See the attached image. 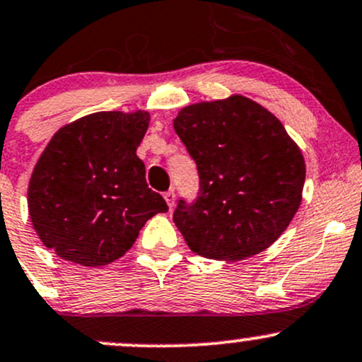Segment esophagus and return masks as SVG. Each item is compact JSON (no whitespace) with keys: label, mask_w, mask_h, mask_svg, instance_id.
Returning a JSON list of instances; mask_svg holds the SVG:
<instances>
[{"label":"esophagus","mask_w":362,"mask_h":362,"mask_svg":"<svg viewBox=\"0 0 362 362\" xmlns=\"http://www.w3.org/2000/svg\"><path fill=\"white\" fill-rule=\"evenodd\" d=\"M163 197H165V201H166V204H168V208L172 209L173 204H175V192H173V190H168V192H165V194H163Z\"/></svg>","instance_id":"esophagus-1"}]
</instances>
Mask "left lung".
Returning <instances> with one entry per match:
<instances>
[{
    "label": "left lung",
    "mask_w": 362,
    "mask_h": 362,
    "mask_svg": "<svg viewBox=\"0 0 362 362\" xmlns=\"http://www.w3.org/2000/svg\"><path fill=\"white\" fill-rule=\"evenodd\" d=\"M173 129L199 172V196L173 221L190 251L216 261L263 252L303 201V151L272 111L233 94L178 111Z\"/></svg>",
    "instance_id": "1"
}]
</instances>
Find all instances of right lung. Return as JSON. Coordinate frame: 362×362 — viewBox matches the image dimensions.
I'll list each match as a JSON object with an SVG mask.
<instances>
[{"label": "right lung", "instance_id": "obj_1", "mask_svg": "<svg viewBox=\"0 0 362 362\" xmlns=\"http://www.w3.org/2000/svg\"><path fill=\"white\" fill-rule=\"evenodd\" d=\"M148 111H99L51 137L30 175L27 204L35 233L62 259L110 264L132 247L149 218L168 211L146 184L136 151Z\"/></svg>", "mask_w": 362, "mask_h": 362}]
</instances>
